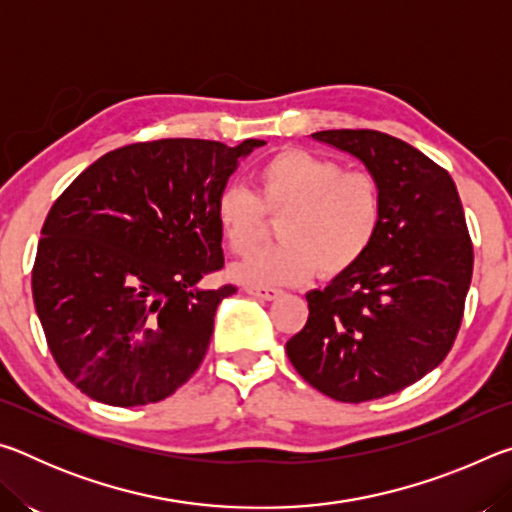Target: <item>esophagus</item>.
I'll return each mask as SVG.
<instances>
[{
	"mask_svg": "<svg viewBox=\"0 0 512 512\" xmlns=\"http://www.w3.org/2000/svg\"><path fill=\"white\" fill-rule=\"evenodd\" d=\"M246 293L257 300H275L282 296V291L273 287H246Z\"/></svg>",
	"mask_w": 512,
	"mask_h": 512,
	"instance_id": "34e87169",
	"label": "esophagus"
}]
</instances>
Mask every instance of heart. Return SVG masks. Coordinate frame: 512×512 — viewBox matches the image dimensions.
<instances>
[{"label": "heart", "instance_id": "1", "mask_svg": "<svg viewBox=\"0 0 512 512\" xmlns=\"http://www.w3.org/2000/svg\"><path fill=\"white\" fill-rule=\"evenodd\" d=\"M262 212H282L275 228L282 244L250 255L232 273L255 284H296L316 268L327 280L368 253L384 196L368 171H343L334 160L287 149L257 169V198L239 185H228L216 198V223L232 253L246 255L259 244Z\"/></svg>", "mask_w": 512, "mask_h": 512}]
</instances>
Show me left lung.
<instances>
[{"label":"left lung","mask_w":512,"mask_h":512,"mask_svg":"<svg viewBox=\"0 0 512 512\" xmlns=\"http://www.w3.org/2000/svg\"><path fill=\"white\" fill-rule=\"evenodd\" d=\"M377 178L384 214L350 271L307 293L287 343L298 375L332 400L368 402L415 384L452 350L472 282V241L449 173L379 131H320Z\"/></svg>","instance_id":"1"}]
</instances>
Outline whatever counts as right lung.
Wrapping results in <instances>:
<instances>
[{"label": "right lung", "instance_id": "1", "mask_svg": "<svg viewBox=\"0 0 512 512\" xmlns=\"http://www.w3.org/2000/svg\"><path fill=\"white\" fill-rule=\"evenodd\" d=\"M264 144H128L58 196L31 287L49 350L81 393L110 406L160 402L201 366L216 307L237 291L198 287L223 268L216 198Z\"/></svg>", "mask_w": 512, "mask_h": 512}]
</instances>
